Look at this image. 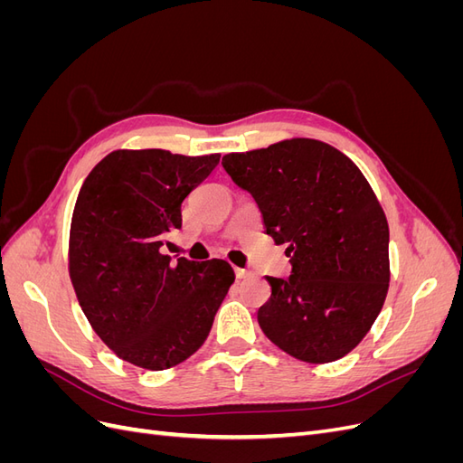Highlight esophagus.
<instances>
[{
  "instance_id": "esophagus-1",
  "label": "esophagus",
  "mask_w": 463,
  "mask_h": 463,
  "mask_svg": "<svg viewBox=\"0 0 463 463\" xmlns=\"http://www.w3.org/2000/svg\"><path fill=\"white\" fill-rule=\"evenodd\" d=\"M235 276H237V279H245L250 276V272L245 269H235Z\"/></svg>"
}]
</instances>
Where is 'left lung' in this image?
Returning a JSON list of instances; mask_svg holds the SVG:
<instances>
[{"label":"left lung","mask_w":463,"mask_h":463,"mask_svg":"<svg viewBox=\"0 0 463 463\" xmlns=\"http://www.w3.org/2000/svg\"><path fill=\"white\" fill-rule=\"evenodd\" d=\"M253 194L264 230L288 245L291 276L272 278L259 325L272 344L307 363L342 359L365 338L388 284V222L369 181L345 154L315 138L222 158Z\"/></svg>","instance_id":"left-lung-1"}]
</instances>
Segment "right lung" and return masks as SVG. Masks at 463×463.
<instances>
[{
	"label": "right lung",
	"instance_id": "1",
	"mask_svg": "<svg viewBox=\"0 0 463 463\" xmlns=\"http://www.w3.org/2000/svg\"><path fill=\"white\" fill-rule=\"evenodd\" d=\"M220 162L162 148L114 150L82 184L69 232V278L94 332L119 359L164 371L208 338L233 284L222 259L162 255L181 203Z\"/></svg>",
	"mask_w": 463,
	"mask_h": 463
}]
</instances>
